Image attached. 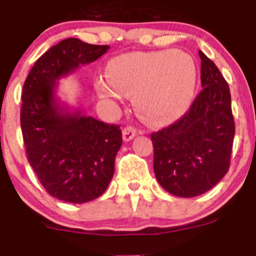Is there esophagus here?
Masks as SVG:
<instances>
[{"instance_id": "1", "label": "esophagus", "mask_w": 256, "mask_h": 256, "mask_svg": "<svg viewBox=\"0 0 256 256\" xmlns=\"http://www.w3.org/2000/svg\"><path fill=\"white\" fill-rule=\"evenodd\" d=\"M138 134L136 128H131V126H128V128H125L122 130V138L125 142H130V140H132L134 138H135V135Z\"/></svg>"}]
</instances>
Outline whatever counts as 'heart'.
Returning a JSON list of instances; mask_svg holds the SVG:
<instances>
[{
	"label": "heart",
	"instance_id": "b5f03b06",
	"mask_svg": "<svg viewBox=\"0 0 256 256\" xmlns=\"http://www.w3.org/2000/svg\"><path fill=\"white\" fill-rule=\"evenodd\" d=\"M196 85L194 58L180 50L132 52L108 64L107 76L96 82V93L111 104L124 94L152 125L171 122L188 110Z\"/></svg>",
	"mask_w": 256,
	"mask_h": 256
}]
</instances>
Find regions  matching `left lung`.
<instances>
[{"instance_id":"obj_1","label":"left lung","mask_w":256,"mask_h":256,"mask_svg":"<svg viewBox=\"0 0 256 256\" xmlns=\"http://www.w3.org/2000/svg\"><path fill=\"white\" fill-rule=\"evenodd\" d=\"M202 92L178 121L150 135L154 174L170 194L194 198L210 190L230 168L234 121L230 88L199 50Z\"/></svg>"}]
</instances>
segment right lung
Returning <instances> with one entry per match:
<instances>
[{
  "label": "right lung",
  "instance_id": "1",
  "mask_svg": "<svg viewBox=\"0 0 256 256\" xmlns=\"http://www.w3.org/2000/svg\"><path fill=\"white\" fill-rule=\"evenodd\" d=\"M108 46L68 38L39 57L22 88L20 114L28 160L48 194L82 204L103 194L122 145L120 126L61 102L58 80L104 54Z\"/></svg>",
  "mask_w": 256,
  "mask_h": 256
}]
</instances>
